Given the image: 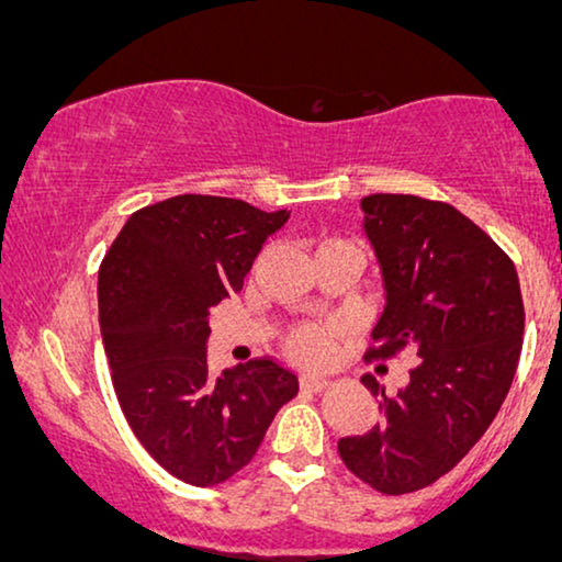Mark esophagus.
I'll return each mask as SVG.
<instances>
[{"mask_svg": "<svg viewBox=\"0 0 562 562\" xmlns=\"http://www.w3.org/2000/svg\"><path fill=\"white\" fill-rule=\"evenodd\" d=\"M301 385H304L306 390H312V393H322V390L329 387V380L322 375H306L304 380H301Z\"/></svg>", "mask_w": 562, "mask_h": 562, "instance_id": "esophagus-1", "label": "esophagus"}]
</instances>
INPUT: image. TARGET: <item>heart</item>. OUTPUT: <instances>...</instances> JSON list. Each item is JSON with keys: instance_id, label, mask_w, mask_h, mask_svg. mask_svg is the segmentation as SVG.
<instances>
[{"instance_id": "b5f03b06", "label": "heart", "mask_w": 562, "mask_h": 562, "mask_svg": "<svg viewBox=\"0 0 562 562\" xmlns=\"http://www.w3.org/2000/svg\"><path fill=\"white\" fill-rule=\"evenodd\" d=\"M289 352L291 357H296L299 362H306V364L324 362L331 352V329L327 327L299 329L296 335L291 337Z\"/></svg>"}]
</instances>
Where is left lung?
Masks as SVG:
<instances>
[{
  "mask_svg": "<svg viewBox=\"0 0 562 562\" xmlns=\"http://www.w3.org/2000/svg\"><path fill=\"white\" fill-rule=\"evenodd\" d=\"M360 207L385 289L368 357L413 347L420 362L395 395L362 375L382 418L339 438V457L372 490L408 494L457 467L492 426L517 370L525 306L515 263L457 207L416 194H370Z\"/></svg>",
  "mask_w": 562,
  "mask_h": 562,
  "instance_id": "left-lung-1",
  "label": "left lung"
}]
</instances>
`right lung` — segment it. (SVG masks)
I'll use <instances>...</instances> for the list:
<instances>
[{"label": "right lung", "instance_id": "obj_1", "mask_svg": "<svg viewBox=\"0 0 562 562\" xmlns=\"http://www.w3.org/2000/svg\"><path fill=\"white\" fill-rule=\"evenodd\" d=\"M289 215L180 194L128 217L101 263V337L121 411L144 449L187 484H221L246 467L299 393V378L273 360L217 378L207 370L210 308L238 294Z\"/></svg>", "mask_w": 562, "mask_h": 562}]
</instances>
